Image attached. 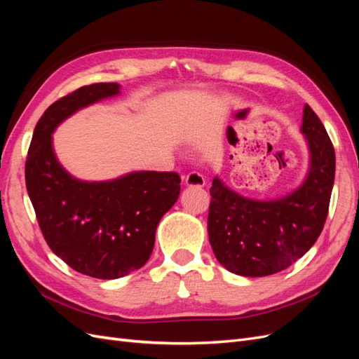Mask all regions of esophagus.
<instances>
[{"instance_id": "obj_1", "label": "esophagus", "mask_w": 359, "mask_h": 359, "mask_svg": "<svg viewBox=\"0 0 359 359\" xmlns=\"http://www.w3.org/2000/svg\"><path fill=\"white\" fill-rule=\"evenodd\" d=\"M184 182L189 187H203L205 186V178L201 175L199 172H190L189 175L184 178Z\"/></svg>"}]
</instances>
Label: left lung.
<instances>
[{"label":"left lung","instance_id":"obj_1","mask_svg":"<svg viewBox=\"0 0 359 359\" xmlns=\"http://www.w3.org/2000/svg\"><path fill=\"white\" fill-rule=\"evenodd\" d=\"M311 165L307 180L289 196L260 202L240 196L212 180L208 235L217 260L233 274L264 277L297 262L327 222L335 177V153L319 116L304 107Z\"/></svg>","mask_w":359,"mask_h":359}]
</instances>
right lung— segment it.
<instances>
[{"instance_id": "add662e5", "label": "right lung", "mask_w": 359, "mask_h": 359, "mask_svg": "<svg viewBox=\"0 0 359 359\" xmlns=\"http://www.w3.org/2000/svg\"><path fill=\"white\" fill-rule=\"evenodd\" d=\"M118 93V83H91L52 103L34 128L25 163L28 196L48 245L74 271L102 280L147 264L158 222L181 189L177 172L83 182L60 166L50 137L55 127L81 107Z\"/></svg>"}]
</instances>
